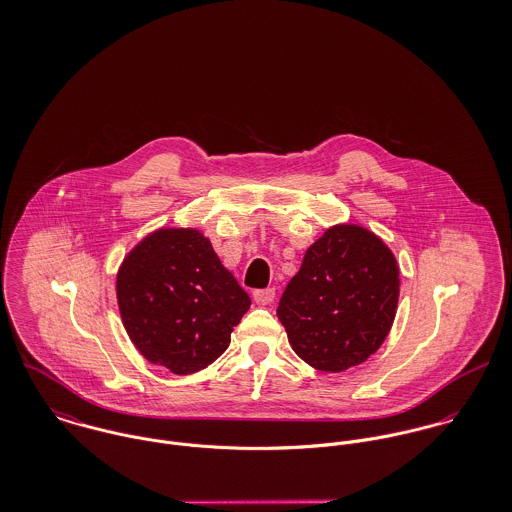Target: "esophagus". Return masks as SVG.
I'll list each match as a JSON object with an SVG mask.
<instances>
[{
	"instance_id": "obj_1",
	"label": "esophagus",
	"mask_w": 512,
	"mask_h": 512,
	"mask_svg": "<svg viewBox=\"0 0 512 512\" xmlns=\"http://www.w3.org/2000/svg\"><path fill=\"white\" fill-rule=\"evenodd\" d=\"M252 295H254V301H256L258 305H268V303H272V301H274V297H276V290H274V288L256 290Z\"/></svg>"
}]
</instances>
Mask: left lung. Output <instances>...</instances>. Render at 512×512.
Listing matches in <instances>:
<instances>
[{
    "instance_id": "left-lung-1",
    "label": "left lung",
    "mask_w": 512,
    "mask_h": 512,
    "mask_svg": "<svg viewBox=\"0 0 512 512\" xmlns=\"http://www.w3.org/2000/svg\"><path fill=\"white\" fill-rule=\"evenodd\" d=\"M398 274L376 234L357 224L331 226L307 248L278 305L297 357L325 372L365 363L392 327Z\"/></svg>"
}]
</instances>
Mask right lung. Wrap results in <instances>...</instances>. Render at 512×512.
I'll return each instance as SVG.
<instances>
[{
    "label": "right lung",
    "instance_id": "1",
    "mask_svg": "<svg viewBox=\"0 0 512 512\" xmlns=\"http://www.w3.org/2000/svg\"><path fill=\"white\" fill-rule=\"evenodd\" d=\"M118 307L136 349L153 365L191 374L215 363L250 297L195 228H159L122 262Z\"/></svg>",
    "mask_w": 512,
    "mask_h": 512
}]
</instances>
